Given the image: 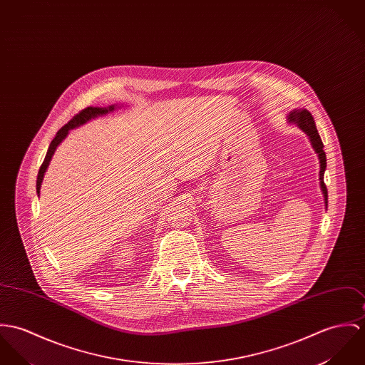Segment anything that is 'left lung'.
<instances>
[{
  "instance_id": "1",
  "label": "left lung",
  "mask_w": 365,
  "mask_h": 365,
  "mask_svg": "<svg viewBox=\"0 0 365 365\" xmlns=\"http://www.w3.org/2000/svg\"><path fill=\"white\" fill-rule=\"evenodd\" d=\"M287 123L289 124H296L302 133H307L315 153L318 155L319 159V185L324 194V200H325V207H328V190L327 185L324 182V174L327 170V155L324 152V143L322 139L318 133L314 117L311 115V113L307 108H294L287 115Z\"/></svg>"
}]
</instances>
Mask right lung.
I'll return each instance as SVG.
<instances>
[{"label": "right lung", "mask_w": 365, "mask_h": 365, "mask_svg": "<svg viewBox=\"0 0 365 365\" xmlns=\"http://www.w3.org/2000/svg\"><path fill=\"white\" fill-rule=\"evenodd\" d=\"M124 106H117V104H111V106H107V107H86L85 110H82L79 114H76L68 124H66L58 133H56V138L51 140L50 146H48V150H47V155L44 158V162L43 165L40 166L38 170V174H37V181H36V192H37V197L40 195V187H41V182H43V178H44V173L47 171V167L50 165V160L57 149V146L66 139L68 136V133L73 128H78L83 124H86L88 121L91 120H95L98 117L101 115H106L108 113H113L115 108H121Z\"/></svg>", "instance_id": "add662e5"}]
</instances>
